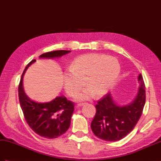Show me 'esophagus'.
Returning a JSON list of instances; mask_svg holds the SVG:
<instances>
[{
  "mask_svg": "<svg viewBox=\"0 0 161 161\" xmlns=\"http://www.w3.org/2000/svg\"><path fill=\"white\" fill-rule=\"evenodd\" d=\"M85 103H79V104H77V107H82V106H83V105H85Z\"/></svg>",
  "mask_w": 161,
  "mask_h": 161,
  "instance_id": "34e87169",
  "label": "esophagus"
}]
</instances>
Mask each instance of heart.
Returning a JSON list of instances; mask_svg holds the SVG:
<instances>
[{"instance_id":"1","label":"heart","mask_w":161,"mask_h":161,"mask_svg":"<svg viewBox=\"0 0 161 161\" xmlns=\"http://www.w3.org/2000/svg\"><path fill=\"white\" fill-rule=\"evenodd\" d=\"M119 61L103 54H87L76 58L69 70L64 74L65 92L76 96L82 88L87 87L76 97L77 100L100 97L107 93L114 85L120 74Z\"/></svg>"}]
</instances>
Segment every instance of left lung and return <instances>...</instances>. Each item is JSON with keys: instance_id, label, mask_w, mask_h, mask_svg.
I'll return each instance as SVG.
<instances>
[{"instance_id": "1", "label": "left lung", "mask_w": 161, "mask_h": 161, "mask_svg": "<svg viewBox=\"0 0 161 161\" xmlns=\"http://www.w3.org/2000/svg\"><path fill=\"white\" fill-rule=\"evenodd\" d=\"M138 81L140 84L138 93L130 103L118 105L110 93L97 101L95 106L96 115L91 124L92 130L96 136L107 142H116L133 130L142 115L146 103V89L141 74Z\"/></svg>"}]
</instances>
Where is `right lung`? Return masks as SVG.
Returning a JSON list of instances; mask_svg holds the SVG:
<instances>
[{
    "mask_svg": "<svg viewBox=\"0 0 161 161\" xmlns=\"http://www.w3.org/2000/svg\"><path fill=\"white\" fill-rule=\"evenodd\" d=\"M70 52V50H55L42 54L39 57L59 58ZM35 61V59L31 61L22 73L18 86L19 104L27 124L36 134L46 139L57 138L69 128L74 104L64 96L44 103H37L26 96L23 89V76L26 69Z\"/></svg>",
    "mask_w": 161,
    "mask_h": 161,
    "instance_id": "add662e5",
    "label": "right lung"
}]
</instances>
